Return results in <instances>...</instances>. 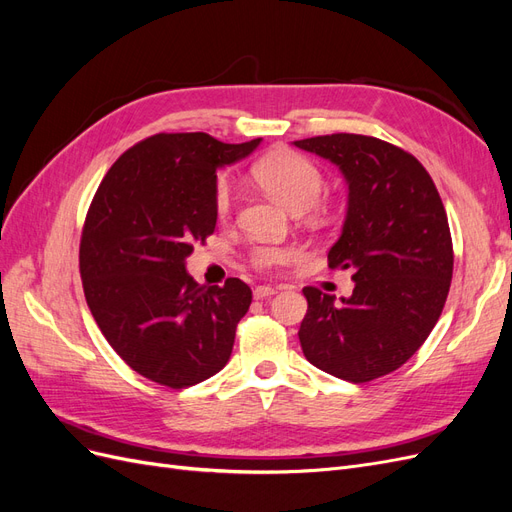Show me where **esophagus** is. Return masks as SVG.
Listing matches in <instances>:
<instances>
[{"instance_id":"34e87169","label":"esophagus","mask_w":512,"mask_h":512,"mask_svg":"<svg viewBox=\"0 0 512 512\" xmlns=\"http://www.w3.org/2000/svg\"><path fill=\"white\" fill-rule=\"evenodd\" d=\"M275 292H277V288H273V286H256L254 288V299H258V301L269 299V297H273Z\"/></svg>"}]
</instances>
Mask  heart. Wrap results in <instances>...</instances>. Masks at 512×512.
I'll return each mask as SVG.
<instances>
[{"label": "heart", "mask_w": 512, "mask_h": 512, "mask_svg": "<svg viewBox=\"0 0 512 512\" xmlns=\"http://www.w3.org/2000/svg\"><path fill=\"white\" fill-rule=\"evenodd\" d=\"M252 175L258 185L280 198L292 211L312 209L324 192V175L320 173V168L294 151H280L262 158L258 164H254ZM213 207L220 218H228L235 209V188L226 177L215 181ZM294 258H297V250L290 245L262 243L250 250L252 267L260 271L282 269L290 265Z\"/></svg>", "instance_id": "heart-1"}]
</instances>
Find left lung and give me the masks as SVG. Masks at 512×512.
<instances>
[{"instance_id":"left-lung-1","label":"left lung","mask_w":512,"mask_h":512,"mask_svg":"<svg viewBox=\"0 0 512 512\" xmlns=\"http://www.w3.org/2000/svg\"><path fill=\"white\" fill-rule=\"evenodd\" d=\"M294 145L339 166L348 215L329 267L348 269L352 297L305 286L299 339L305 359L354 384L399 369L425 344L453 277V239L436 183L412 153L363 134Z\"/></svg>"}]
</instances>
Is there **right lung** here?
<instances>
[{"label":"right lung","mask_w":512,"mask_h":512,"mask_svg":"<svg viewBox=\"0 0 512 512\" xmlns=\"http://www.w3.org/2000/svg\"><path fill=\"white\" fill-rule=\"evenodd\" d=\"M258 143L153 134L108 168L87 209L79 250L87 305L126 365L166 389L218 374L250 309L252 290L239 277L200 286L185 258L218 222L215 170Z\"/></svg>","instance_id":"1"}]
</instances>
